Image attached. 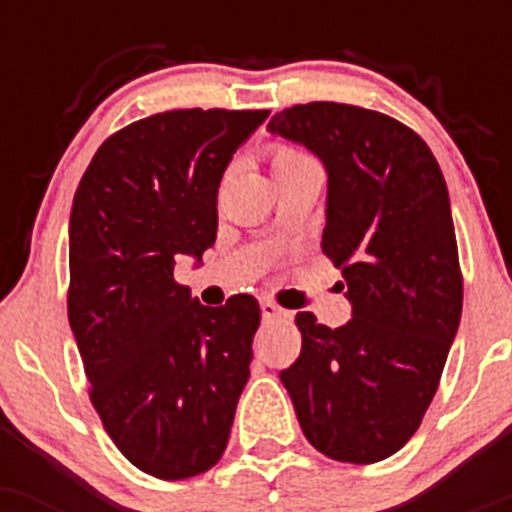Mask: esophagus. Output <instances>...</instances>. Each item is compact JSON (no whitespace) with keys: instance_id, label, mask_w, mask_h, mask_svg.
I'll list each match as a JSON object with an SVG mask.
<instances>
[{"instance_id":"34e87169","label":"esophagus","mask_w":512,"mask_h":512,"mask_svg":"<svg viewBox=\"0 0 512 512\" xmlns=\"http://www.w3.org/2000/svg\"><path fill=\"white\" fill-rule=\"evenodd\" d=\"M262 319H267V322H287V319H292V314L282 309L280 304L272 302V299H265L262 302Z\"/></svg>"}]
</instances>
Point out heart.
<instances>
[{
  "label": "heart",
  "mask_w": 512,
  "mask_h": 512,
  "mask_svg": "<svg viewBox=\"0 0 512 512\" xmlns=\"http://www.w3.org/2000/svg\"><path fill=\"white\" fill-rule=\"evenodd\" d=\"M267 158H270L272 173H277V170L289 168V165L299 163V160H304L309 156H307V153L299 151V148L287 146V143H272V146L267 148Z\"/></svg>",
  "instance_id": "1"
}]
</instances>
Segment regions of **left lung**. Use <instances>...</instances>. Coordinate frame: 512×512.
<instances>
[{
  "label": "left lung",
  "mask_w": 512,
  "mask_h": 512,
  "mask_svg": "<svg viewBox=\"0 0 512 512\" xmlns=\"http://www.w3.org/2000/svg\"><path fill=\"white\" fill-rule=\"evenodd\" d=\"M267 128L327 168L322 252L352 302V319L337 329L297 314L302 352L280 379L319 453L384 461L421 426L461 322L446 180L418 133L369 108L299 103Z\"/></svg>",
  "instance_id": "1"
}]
</instances>
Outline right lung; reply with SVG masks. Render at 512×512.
<instances>
[{
  "label": "right lung",
  "instance_id": "obj_1",
  "mask_svg": "<svg viewBox=\"0 0 512 512\" xmlns=\"http://www.w3.org/2000/svg\"><path fill=\"white\" fill-rule=\"evenodd\" d=\"M270 111L178 108L108 136L74 195L69 324L118 451L160 480L213 468L250 376L260 304L203 307L173 277L218 235L232 153Z\"/></svg>",
  "mask_w": 512,
  "mask_h": 512
}]
</instances>
